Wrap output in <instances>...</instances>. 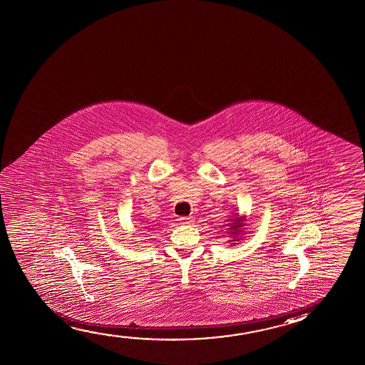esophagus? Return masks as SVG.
Here are the masks:
<instances>
[{"mask_svg":"<svg viewBox=\"0 0 365 365\" xmlns=\"http://www.w3.org/2000/svg\"><path fill=\"white\" fill-rule=\"evenodd\" d=\"M180 222L182 223V225H190V223L195 222V218L192 216L180 217Z\"/></svg>","mask_w":365,"mask_h":365,"instance_id":"esophagus-1","label":"esophagus"}]
</instances>
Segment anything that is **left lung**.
Returning <instances> with one entry per match:
<instances>
[{
	"label": "left lung",
	"mask_w": 365,
	"mask_h": 365,
	"mask_svg": "<svg viewBox=\"0 0 365 365\" xmlns=\"http://www.w3.org/2000/svg\"><path fill=\"white\" fill-rule=\"evenodd\" d=\"M235 217H231L228 221L230 223H226V226L228 228L227 235L230 236V240H228V242H232L231 245H237L238 241H241V238H238L237 236H240L241 233H245V226H247L246 225V217L245 216H238V213H235L233 215Z\"/></svg>",
	"instance_id": "left-lung-1"
}]
</instances>
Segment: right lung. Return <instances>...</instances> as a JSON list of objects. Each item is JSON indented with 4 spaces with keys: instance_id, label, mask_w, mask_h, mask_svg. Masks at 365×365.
I'll list each match as a JSON object with an SVG mask.
<instances>
[{
    "instance_id": "add662e5",
    "label": "right lung",
    "mask_w": 365,
    "mask_h": 365,
    "mask_svg": "<svg viewBox=\"0 0 365 365\" xmlns=\"http://www.w3.org/2000/svg\"><path fill=\"white\" fill-rule=\"evenodd\" d=\"M150 230H152V228H150Z\"/></svg>"
}]
</instances>
